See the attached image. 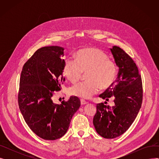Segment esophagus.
<instances>
[{"label": "esophagus", "mask_w": 159, "mask_h": 159, "mask_svg": "<svg viewBox=\"0 0 159 159\" xmlns=\"http://www.w3.org/2000/svg\"><path fill=\"white\" fill-rule=\"evenodd\" d=\"M80 103L82 105H84V104H86L88 103V102L86 101L84 99H80Z\"/></svg>", "instance_id": "esophagus-1"}]
</instances>
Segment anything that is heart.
Wrapping results in <instances>:
<instances>
[{
  "label": "heart",
  "instance_id": "heart-1",
  "mask_svg": "<svg viewBox=\"0 0 159 159\" xmlns=\"http://www.w3.org/2000/svg\"><path fill=\"white\" fill-rule=\"evenodd\" d=\"M75 60L66 58L64 61L63 72L71 82L80 80L83 73H86L87 80L73 85L70 88L73 95L89 98L97 94L101 88H110L115 80L116 67L108 59L107 55L97 48L81 49L75 55Z\"/></svg>",
  "mask_w": 159,
  "mask_h": 159
}]
</instances>
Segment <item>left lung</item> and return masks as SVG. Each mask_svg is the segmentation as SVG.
I'll use <instances>...</instances> for the list:
<instances>
[{
  "instance_id": "obj_1",
  "label": "left lung",
  "mask_w": 159,
  "mask_h": 159,
  "mask_svg": "<svg viewBox=\"0 0 159 159\" xmlns=\"http://www.w3.org/2000/svg\"><path fill=\"white\" fill-rule=\"evenodd\" d=\"M111 52L119 70L113 84L99 95L106 101L114 98L115 106L97 104L93 123L98 134L114 139L126 132L136 119L143 98V82L138 68L132 58L118 46Z\"/></svg>"
}]
</instances>
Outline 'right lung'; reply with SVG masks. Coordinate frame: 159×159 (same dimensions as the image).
<instances>
[{
    "label": "right lung",
    "instance_id": "right-lung-1",
    "mask_svg": "<svg viewBox=\"0 0 159 159\" xmlns=\"http://www.w3.org/2000/svg\"><path fill=\"white\" fill-rule=\"evenodd\" d=\"M63 54L62 47L41 48L24 64L20 75L19 109L31 131L44 140L62 137L80 106V99L75 96L61 104H54L52 99L65 81Z\"/></svg>",
    "mask_w": 159,
    "mask_h": 159
}]
</instances>
